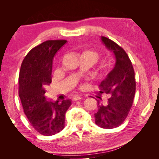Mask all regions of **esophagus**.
<instances>
[{
  "label": "esophagus",
  "instance_id": "obj_1",
  "mask_svg": "<svg viewBox=\"0 0 159 159\" xmlns=\"http://www.w3.org/2000/svg\"><path fill=\"white\" fill-rule=\"evenodd\" d=\"M82 99V96L79 95H75L73 97V100L74 101H76V100H79V99Z\"/></svg>",
  "mask_w": 159,
  "mask_h": 159
}]
</instances>
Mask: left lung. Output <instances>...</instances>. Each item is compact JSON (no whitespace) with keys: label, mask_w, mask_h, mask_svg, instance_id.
I'll use <instances>...</instances> for the list:
<instances>
[{"label":"left lung","mask_w":159,"mask_h":159,"mask_svg":"<svg viewBox=\"0 0 159 159\" xmlns=\"http://www.w3.org/2000/svg\"><path fill=\"white\" fill-rule=\"evenodd\" d=\"M101 41L112 56V64L106 77L102 80L99 93L109 94L107 105L99 104L95 114L99 127L111 129L125 120L133 105L136 83L131 61L125 50L111 40L101 36Z\"/></svg>","instance_id":"left-lung-1"}]
</instances>
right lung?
<instances>
[{
  "instance_id": "right-lung-1",
  "label": "right lung",
  "mask_w": 159,
  "mask_h": 159,
  "mask_svg": "<svg viewBox=\"0 0 159 159\" xmlns=\"http://www.w3.org/2000/svg\"><path fill=\"white\" fill-rule=\"evenodd\" d=\"M66 43L65 40L42 43L29 51L21 65L19 96L24 112L35 130L45 136L53 135L62 130L66 111L71 105L69 99L48 100L44 88L45 85L52 82L54 57Z\"/></svg>"
}]
</instances>
